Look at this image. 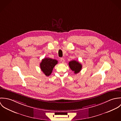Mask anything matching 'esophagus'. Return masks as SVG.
I'll use <instances>...</instances> for the list:
<instances>
[{
	"label": "esophagus",
	"instance_id": "34e87169",
	"mask_svg": "<svg viewBox=\"0 0 121 121\" xmlns=\"http://www.w3.org/2000/svg\"><path fill=\"white\" fill-rule=\"evenodd\" d=\"M60 61H61V62H62V63H64V62H65V60L63 59V58H61L60 59Z\"/></svg>",
	"mask_w": 121,
	"mask_h": 121
}]
</instances>
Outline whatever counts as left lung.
Instances as JSON below:
<instances>
[{
  "label": "left lung",
  "instance_id": "left-lung-1",
  "mask_svg": "<svg viewBox=\"0 0 121 121\" xmlns=\"http://www.w3.org/2000/svg\"><path fill=\"white\" fill-rule=\"evenodd\" d=\"M69 64L70 69L74 72V73L75 74L79 73L82 69V64L80 63L78 61H77L75 60L69 61Z\"/></svg>",
  "mask_w": 121,
  "mask_h": 121
}]
</instances>
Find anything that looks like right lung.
Wrapping results in <instances>:
<instances>
[{
  "label": "right lung",
  "instance_id": "obj_1",
  "mask_svg": "<svg viewBox=\"0 0 121 121\" xmlns=\"http://www.w3.org/2000/svg\"><path fill=\"white\" fill-rule=\"evenodd\" d=\"M57 63L58 61L55 59L45 58L40 63V69L47 76H48L51 74L54 67Z\"/></svg>",
  "mask_w": 121,
  "mask_h": 121
}]
</instances>
